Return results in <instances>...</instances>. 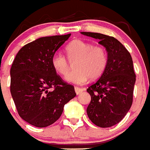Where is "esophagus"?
<instances>
[{
	"label": "esophagus",
	"mask_w": 150,
	"mask_h": 150,
	"mask_svg": "<svg viewBox=\"0 0 150 150\" xmlns=\"http://www.w3.org/2000/svg\"><path fill=\"white\" fill-rule=\"evenodd\" d=\"M84 91V89H83V88H79V87H75V93H76L77 95L81 93Z\"/></svg>",
	"instance_id": "34e87169"
}]
</instances>
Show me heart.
Wrapping results in <instances>:
<instances>
[{"mask_svg": "<svg viewBox=\"0 0 150 150\" xmlns=\"http://www.w3.org/2000/svg\"><path fill=\"white\" fill-rule=\"evenodd\" d=\"M66 53L70 62L75 61L73 65L75 70L69 71L65 77L68 82L83 84L90 78L97 79L103 73L107 66L108 55L106 49L102 46H93L82 40H75L68 44ZM67 60L60 53L53 54L51 65L56 72L62 75H66L69 67Z\"/></svg>", "mask_w": 150, "mask_h": 150, "instance_id": "heart-1", "label": "heart"}]
</instances>
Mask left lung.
Here are the masks:
<instances>
[{"label": "left lung", "mask_w": 150, "mask_h": 150, "mask_svg": "<svg viewBox=\"0 0 150 150\" xmlns=\"http://www.w3.org/2000/svg\"><path fill=\"white\" fill-rule=\"evenodd\" d=\"M81 33L98 39L107 51L106 69L97 82L87 89L91 97L87 114L98 127H112L122 120L132 105L136 81L132 58L115 38L94 32Z\"/></svg>", "instance_id": "8db88e82"}]
</instances>
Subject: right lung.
<instances>
[{
	"mask_svg": "<svg viewBox=\"0 0 150 150\" xmlns=\"http://www.w3.org/2000/svg\"><path fill=\"white\" fill-rule=\"evenodd\" d=\"M71 34L42 37L25 44L10 69V93L19 116L32 125L47 127L62 115L65 104L76 96L62 80L51 58Z\"/></svg>",
	"mask_w": 150,
	"mask_h": 150,
	"instance_id": "right-lung-1",
	"label": "right lung"
}]
</instances>
